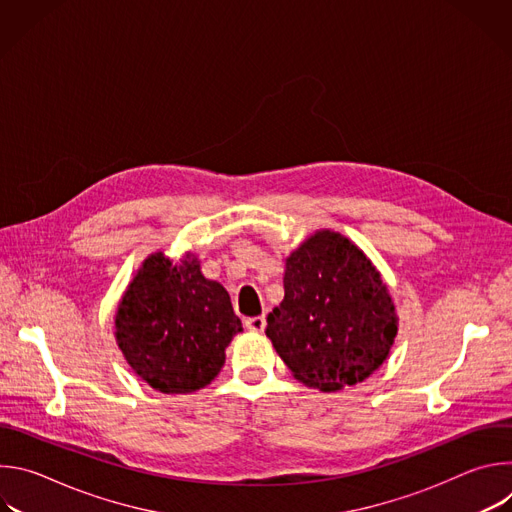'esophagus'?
I'll use <instances>...</instances> for the list:
<instances>
[{"label":"esophagus","mask_w":512,"mask_h":512,"mask_svg":"<svg viewBox=\"0 0 512 512\" xmlns=\"http://www.w3.org/2000/svg\"><path fill=\"white\" fill-rule=\"evenodd\" d=\"M245 326L253 332H263L265 328V316H253V318H247L245 320Z\"/></svg>","instance_id":"1"}]
</instances>
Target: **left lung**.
<instances>
[{"label": "left lung", "mask_w": 512, "mask_h": 512, "mask_svg": "<svg viewBox=\"0 0 512 512\" xmlns=\"http://www.w3.org/2000/svg\"><path fill=\"white\" fill-rule=\"evenodd\" d=\"M283 289L265 334L298 381L338 391L381 367L397 336L395 306L377 269L346 237L320 231L291 253Z\"/></svg>", "instance_id": "1"}]
</instances>
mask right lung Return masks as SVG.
<instances>
[{"instance_id":"1","label":"right lung","mask_w":512,"mask_h":512,"mask_svg":"<svg viewBox=\"0 0 512 512\" xmlns=\"http://www.w3.org/2000/svg\"><path fill=\"white\" fill-rule=\"evenodd\" d=\"M243 330L229 291L200 273L196 259L172 265L164 253L143 261L115 316L117 344L131 369L162 393L206 387Z\"/></svg>"}]
</instances>
